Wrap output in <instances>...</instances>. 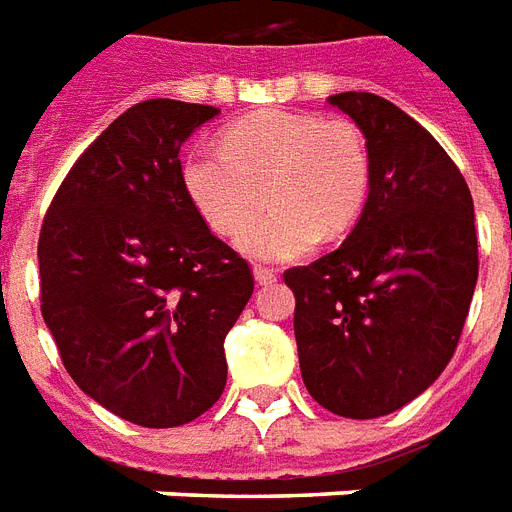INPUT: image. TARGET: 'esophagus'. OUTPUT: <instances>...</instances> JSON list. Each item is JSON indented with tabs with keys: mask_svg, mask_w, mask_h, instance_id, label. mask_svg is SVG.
<instances>
[{
	"mask_svg": "<svg viewBox=\"0 0 512 512\" xmlns=\"http://www.w3.org/2000/svg\"><path fill=\"white\" fill-rule=\"evenodd\" d=\"M276 279H279V276H276V271H273V268H265V265H255V281H257V284L268 287V284H273Z\"/></svg>",
	"mask_w": 512,
	"mask_h": 512,
	"instance_id": "obj_1",
	"label": "esophagus"
}]
</instances>
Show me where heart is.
I'll use <instances>...</instances> for the list:
<instances>
[{
	"instance_id": "b5f03b06",
	"label": "heart",
	"mask_w": 512,
	"mask_h": 512,
	"mask_svg": "<svg viewBox=\"0 0 512 512\" xmlns=\"http://www.w3.org/2000/svg\"><path fill=\"white\" fill-rule=\"evenodd\" d=\"M183 188L220 236H239L244 255L295 260L319 239L348 233L369 196L364 135L348 119L297 111H255L223 130V151L196 148L183 159Z\"/></svg>"
}]
</instances>
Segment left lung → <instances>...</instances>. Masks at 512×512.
I'll return each mask as SVG.
<instances>
[{
	"label": "left lung",
	"mask_w": 512,
	"mask_h": 512,
	"mask_svg": "<svg viewBox=\"0 0 512 512\" xmlns=\"http://www.w3.org/2000/svg\"><path fill=\"white\" fill-rule=\"evenodd\" d=\"M329 106L366 138L369 196L335 252L284 273L308 393L374 420L444 372L478 281L473 196L438 140L390 100L340 92Z\"/></svg>",
	"instance_id": "8db88e82"
}]
</instances>
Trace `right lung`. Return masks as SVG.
Listing matches in <instances>:
<instances>
[{"label": "right lung", "instance_id": "1", "mask_svg": "<svg viewBox=\"0 0 512 512\" xmlns=\"http://www.w3.org/2000/svg\"><path fill=\"white\" fill-rule=\"evenodd\" d=\"M220 111L154 98L100 132L39 233L42 316L74 382L143 428L196 420L225 388V335L255 281L209 231L180 146Z\"/></svg>", "mask_w": 512, "mask_h": 512}]
</instances>
